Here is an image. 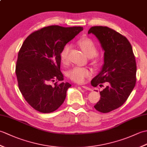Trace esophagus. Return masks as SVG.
Returning a JSON list of instances; mask_svg holds the SVG:
<instances>
[{
  "instance_id": "obj_1",
  "label": "esophagus",
  "mask_w": 147,
  "mask_h": 147,
  "mask_svg": "<svg viewBox=\"0 0 147 147\" xmlns=\"http://www.w3.org/2000/svg\"><path fill=\"white\" fill-rule=\"evenodd\" d=\"M82 88H83L84 89L87 90H89V91H92V89L91 88H90V87H88V86L83 85V86H82Z\"/></svg>"
}]
</instances>
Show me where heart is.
Segmentation results:
<instances>
[{
    "label": "heart",
    "instance_id": "b5f03b06",
    "mask_svg": "<svg viewBox=\"0 0 147 147\" xmlns=\"http://www.w3.org/2000/svg\"><path fill=\"white\" fill-rule=\"evenodd\" d=\"M78 44L88 57H93L97 54L98 49L95 43L89 38H83L78 41ZM70 51V45L66 44L62 49L60 52V59L62 63L67 64L69 63V54ZM69 78L73 82L82 83L92 75V72L88 69L83 67L76 66L68 71Z\"/></svg>",
    "mask_w": 147,
    "mask_h": 147
}]
</instances>
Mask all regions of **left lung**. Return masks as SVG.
<instances>
[{
	"label": "left lung",
	"instance_id": "8db88e82",
	"mask_svg": "<svg viewBox=\"0 0 147 147\" xmlns=\"http://www.w3.org/2000/svg\"><path fill=\"white\" fill-rule=\"evenodd\" d=\"M98 38L104 51V63L93 78V86L108 85L100 92L94 107L102 113L119 108L126 101L136 84V64L131 45L125 36L107 26H93L88 32Z\"/></svg>",
	"mask_w": 147,
	"mask_h": 147
}]
</instances>
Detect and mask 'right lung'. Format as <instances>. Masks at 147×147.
Wrapping results in <instances>:
<instances>
[{
  "label": "right lung",
  "mask_w": 147,
  "mask_h": 147,
  "mask_svg": "<svg viewBox=\"0 0 147 147\" xmlns=\"http://www.w3.org/2000/svg\"><path fill=\"white\" fill-rule=\"evenodd\" d=\"M83 30L80 26H49L34 32L24 41L18 53L16 74L21 94L36 111L51 113L63 104L71 85L50 83L64 80L59 54Z\"/></svg>",
  "instance_id": "right-lung-1"
}]
</instances>
